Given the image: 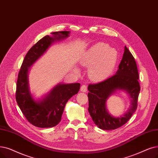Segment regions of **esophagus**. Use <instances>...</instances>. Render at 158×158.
Listing matches in <instances>:
<instances>
[{
    "label": "esophagus",
    "mask_w": 158,
    "mask_h": 158,
    "mask_svg": "<svg viewBox=\"0 0 158 158\" xmlns=\"http://www.w3.org/2000/svg\"><path fill=\"white\" fill-rule=\"evenodd\" d=\"M81 92H86L87 91V86L85 85H83L81 86Z\"/></svg>",
    "instance_id": "34e87169"
}]
</instances>
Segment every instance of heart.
Wrapping results in <instances>:
<instances>
[{"mask_svg":"<svg viewBox=\"0 0 158 158\" xmlns=\"http://www.w3.org/2000/svg\"><path fill=\"white\" fill-rule=\"evenodd\" d=\"M117 60V52L108 45L99 43L93 46L87 53L84 64H93L89 70V75L94 81L106 78L110 74Z\"/></svg>","mask_w":158,"mask_h":158,"instance_id":"1","label":"heart"}]
</instances>
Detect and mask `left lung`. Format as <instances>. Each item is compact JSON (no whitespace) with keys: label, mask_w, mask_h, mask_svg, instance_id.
<instances>
[{"label":"left lung","mask_w":158,"mask_h":158,"mask_svg":"<svg viewBox=\"0 0 158 158\" xmlns=\"http://www.w3.org/2000/svg\"><path fill=\"white\" fill-rule=\"evenodd\" d=\"M139 73L134 57L125 46L119 68L113 76L96 84L88 85V112L95 124L105 130H115L125 123L132 117L138 107L140 92ZM118 89L125 90L131 98V106L123 117L114 118L106 108V101Z\"/></svg>","instance_id":"obj_1"}]
</instances>
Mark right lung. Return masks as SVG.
Segmentation results:
<instances>
[{"label": "right lung", "mask_w": 158, "mask_h": 158, "mask_svg": "<svg viewBox=\"0 0 158 158\" xmlns=\"http://www.w3.org/2000/svg\"><path fill=\"white\" fill-rule=\"evenodd\" d=\"M69 33L68 31L53 32L52 34L53 37L46 35L40 39L26 53L20 66L15 99L26 119L37 127L50 128L56 126L61 121L66 102L79 90L80 83L59 84L53 88L43 100L37 102L33 99L28 87L29 67L42 56L53 42L68 37Z\"/></svg>", "instance_id": "add662e5"}]
</instances>
